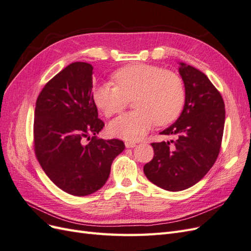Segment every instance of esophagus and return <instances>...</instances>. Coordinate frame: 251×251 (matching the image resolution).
<instances>
[{"label": "esophagus", "mask_w": 251, "mask_h": 251, "mask_svg": "<svg viewBox=\"0 0 251 251\" xmlns=\"http://www.w3.org/2000/svg\"><path fill=\"white\" fill-rule=\"evenodd\" d=\"M125 144H126V148H127V149L135 148V147H136V143H135V142H132V141H126Z\"/></svg>", "instance_id": "1"}]
</instances>
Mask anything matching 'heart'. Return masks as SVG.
Here are the masks:
<instances>
[{
    "mask_svg": "<svg viewBox=\"0 0 251 251\" xmlns=\"http://www.w3.org/2000/svg\"><path fill=\"white\" fill-rule=\"evenodd\" d=\"M115 86L102 82L93 89V100L104 116L120 113L134 100L133 112L114 119L109 132L114 137L139 140L154 125H169L180 115L185 100L182 79L162 68L136 64L121 68L113 75Z\"/></svg>",
    "mask_w": 251,
    "mask_h": 251,
    "instance_id": "obj_1",
    "label": "heart"
}]
</instances>
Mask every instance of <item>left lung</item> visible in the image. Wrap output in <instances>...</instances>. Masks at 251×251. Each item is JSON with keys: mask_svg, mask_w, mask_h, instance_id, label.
Instances as JSON below:
<instances>
[{"mask_svg": "<svg viewBox=\"0 0 251 251\" xmlns=\"http://www.w3.org/2000/svg\"><path fill=\"white\" fill-rule=\"evenodd\" d=\"M185 103L181 115L160 134L175 140L153 142L154 158L143 166L147 178L165 191L179 192L199 182L216 162L225 123L223 98L208 77L180 63Z\"/></svg>", "mask_w": 251, "mask_h": 251, "instance_id": "obj_1", "label": "left lung"}]
</instances>
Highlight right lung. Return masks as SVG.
<instances>
[{"label":"right lung","instance_id":"1","mask_svg":"<svg viewBox=\"0 0 251 251\" xmlns=\"http://www.w3.org/2000/svg\"><path fill=\"white\" fill-rule=\"evenodd\" d=\"M92 74L88 63L67 66L45 85L34 112L37 160L57 187L78 197L104 185L113 160L125 150L119 139L97 138L104 124L93 100Z\"/></svg>","mask_w":251,"mask_h":251}]
</instances>
